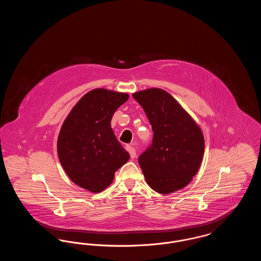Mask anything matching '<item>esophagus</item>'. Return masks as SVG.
I'll list each match as a JSON object with an SVG mask.
<instances>
[{
    "mask_svg": "<svg viewBox=\"0 0 261 261\" xmlns=\"http://www.w3.org/2000/svg\"><path fill=\"white\" fill-rule=\"evenodd\" d=\"M126 149H127V151L130 153L131 159H135V158H136V149H135L134 147H132L131 145H127V146H126Z\"/></svg>",
    "mask_w": 261,
    "mask_h": 261,
    "instance_id": "34e87169",
    "label": "esophagus"
}]
</instances>
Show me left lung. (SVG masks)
<instances>
[{
  "label": "left lung",
  "mask_w": 261,
  "mask_h": 261,
  "mask_svg": "<svg viewBox=\"0 0 261 261\" xmlns=\"http://www.w3.org/2000/svg\"><path fill=\"white\" fill-rule=\"evenodd\" d=\"M133 98L144 109L153 131L151 146L138 160L148 185L163 195L183 189L202 161L204 138L200 127L162 89L142 90Z\"/></svg>",
  "instance_id": "1"
}]
</instances>
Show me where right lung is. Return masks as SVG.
<instances>
[{
  "mask_svg": "<svg viewBox=\"0 0 261 261\" xmlns=\"http://www.w3.org/2000/svg\"><path fill=\"white\" fill-rule=\"evenodd\" d=\"M129 95L103 88L91 90L79 99L62 123L58 154L63 170L77 186L100 193L130 154L117 141L111 121Z\"/></svg>",
  "mask_w": 261,
  "mask_h": 261,
  "instance_id": "obj_1",
  "label": "right lung"
}]
</instances>
